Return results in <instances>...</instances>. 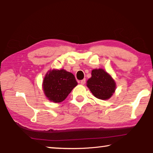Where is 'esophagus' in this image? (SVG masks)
Wrapping results in <instances>:
<instances>
[{"mask_svg": "<svg viewBox=\"0 0 153 153\" xmlns=\"http://www.w3.org/2000/svg\"><path fill=\"white\" fill-rule=\"evenodd\" d=\"M80 84H81L82 85H84L85 84H86V79L81 80V81H80Z\"/></svg>", "mask_w": 153, "mask_h": 153, "instance_id": "esophagus-1", "label": "esophagus"}]
</instances>
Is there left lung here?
<instances>
[{"mask_svg": "<svg viewBox=\"0 0 153 153\" xmlns=\"http://www.w3.org/2000/svg\"><path fill=\"white\" fill-rule=\"evenodd\" d=\"M87 86L96 98L101 100L110 98L116 88L114 79L102 69H93L92 77L87 81Z\"/></svg>", "mask_w": 153, "mask_h": 153, "instance_id": "1", "label": "left lung"}]
</instances>
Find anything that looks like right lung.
<instances>
[{"label": "right lung", "instance_id": "add662e5", "mask_svg": "<svg viewBox=\"0 0 153 153\" xmlns=\"http://www.w3.org/2000/svg\"><path fill=\"white\" fill-rule=\"evenodd\" d=\"M77 85L74 74L65 69H53L46 74L42 86L44 92L49 100L61 102Z\"/></svg>", "mask_w": 153, "mask_h": 153}]
</instances>
